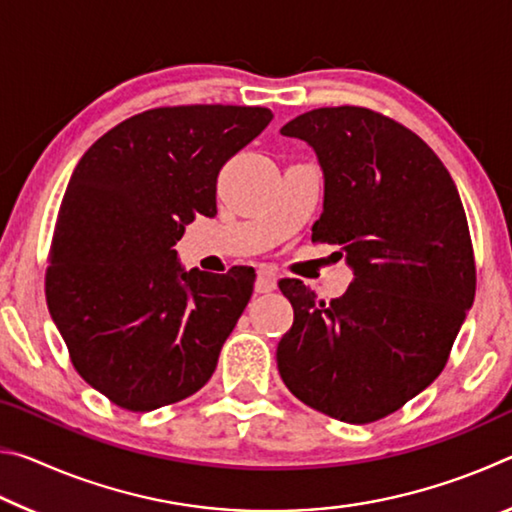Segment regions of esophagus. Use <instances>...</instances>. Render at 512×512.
I'll list each match as a JSON object with an SVG mask.
<instances>
[{
    "label": "esophagus",
    "mask_w": 512,
    "mask_h": 512,
    "mask_svg": "<svg viewBox=\"0 0 512 512\" xmlns=\"http://www.w3.org/2000/svg\"><path fill=\"white\" fill-rule=\"evenodd\" d=\"M277 287V275L271 268H259L257 280H255V291L257 293H271Z\"/></svg>",
    "instance_id": "34e87169"
}]
</instances>
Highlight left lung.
I'll return each mask as SVG.
<instances>
[{"label": "left lung", "instance_id": "1", "mask_svg": "<svg viewBox=\"0 0 512 512\" xmlns=\"http://www.w3.org/2000/svg\"><path fill=\"white\" fill-rule=\"evenodd\" d=\"M280 133L314 149L325 196L311 241L339 246L354 280L332 302L280 282L293 325L277 370L311 409L375 422L440 375L474 302L461 196L418 135L368 108H318Z\"/></svg>", "mask_w": 512, "mask_h": 512}]
</instances>
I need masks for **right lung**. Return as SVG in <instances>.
<instances>
[{
    "instance_id": "right-lung-1",
    "label": "right lung",
    "mask_w": 512,
    "mask_h": 512,
    "mask_svg": "<svg viewBox=\"0 0 512 512\" xmlns=\"http://www.w3.org/2000/svg\"><path fill=\"white\" fill-rule=\"evenodd\" d=\"M271 119L250 106L146 110L76 164L56 221L47 305L74 368L121 409L180 402L212 377L255 273L185 271L176 241L196 214H216L221 167Z\"/></svg>"
}]
</instances>
